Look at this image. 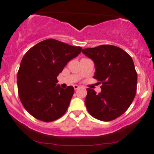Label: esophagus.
Wrapping results in <instances>:
<instances>
[{"mask_svg": "<svg viewBox=\"0 0 154 154\" xmlns=\"http://www.w3.org/2000/svg\"><path fill=\"white\" fill-rule=\"evenodd\" d=\"M73 87H74V88L75 90L78 89V88H80V86H79V85H73Z\"/></svg>", "mask_w": 154, "mask_h": 154, "instance_id": "34e87169", "label": "esophagus"}]
</instances>
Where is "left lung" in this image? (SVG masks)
Returning a JSON list of instances; mask_svg holds the SVG:
<instances>
[{"label":"left lung","mask_w":154,"mask_h":154,"mask_svg":"<svg viewBox=\"0 0 154 154\" xmlns=\"http://www.w3.org/2000/svg\"><path fill=\"white\" fill-rule=\"evenodd\" d=\"M82 52L93 60L94 78L102 83L99 94L86 89L85 104L88 113L102 121L119 117L131 106L137 91V74L131 57L111 45L83 48Z\"/></svg>","instance_id":"obj_1"}]
</instances>
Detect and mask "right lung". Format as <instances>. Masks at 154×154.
Wrapping results in <instances>:
<instances>
[{
  "instance_id": "add662e5",
  "label": "right lung",
  "mask_w": 154,
  "mask_h": 154,
  "mask_svg": "<svg viewBox=\"0 0 154 154\" xmlns=\"http://www.w3.org/2000/svg\"><path fill=\"white\" fill-rule=\"evenodd\" d=\"M81 51L80 46L48 39L26 53L17 82L20 101L31 115L39 120L51 122L66 113L74 89L72 86L60 88L57 77Z\"/></svg>"
}]
</instances>
